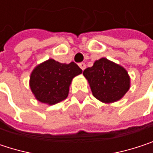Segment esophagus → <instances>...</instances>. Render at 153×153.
I'll use <instances>...</instances> for the list:
<instances>
[{"instance_id": "1", "label": "esophagus", "mask_w": 153, "mask_h": 153, "mask_svg": "<svg viewBox=\"0 0 153 153\" xmlns=\"http://www.w3.org/2000/svg\"><path fill=\"white\" fill-rule=\"evenodd\" d=\"M79 66L80 67V69H81L82 71H84L85 68H86V64H85V63H79Z\"/></svg>"}]
</instances>
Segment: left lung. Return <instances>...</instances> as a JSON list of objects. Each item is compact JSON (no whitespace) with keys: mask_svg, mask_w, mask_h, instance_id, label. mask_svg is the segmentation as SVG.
<instances>
[{"mask_svg":"<svg viewBox=\"0 0 153 153\" xmlns=\"http://www.w3.org/2000/svg\"><path fill=\"white\" fill-rule=\"evenodd\" d=\"M83 75L89 83L93 96L103 103L110 104L121 99L130 88L128 72L105 57L85 69Z\"/></svg>","mask_w":153,"mask_h":153,"instance_id":"1","label":"left lung"}]
</instances>
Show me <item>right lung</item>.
I'll use <instances>...</instances> for the list:
<instances>
[{"label":"right lung","mask_w":153,"mask_h":153,"mask_svg":"<svg viewBox=\"0 0 153 153\" xmlns=\"http://www.w3.org/2000/svg\"><path fill=\"white\" fill-rule=\"evenodd\" d=\"M82 70L75 63L61 64L48 59L37 65L30 76V88L35 98L49 105L65 100L72 79Z\"/></svg>","instance_id":"obj_1"}]
</instances>
